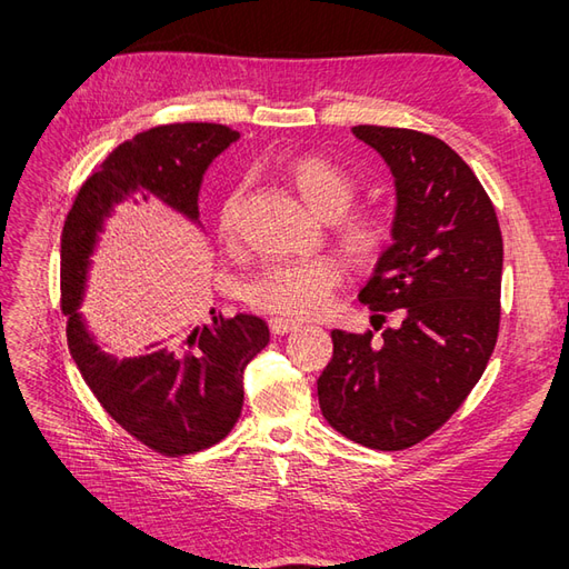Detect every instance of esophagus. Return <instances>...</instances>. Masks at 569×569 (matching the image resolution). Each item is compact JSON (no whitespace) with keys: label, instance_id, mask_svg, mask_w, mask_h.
Instances as JSON below:
<instances>
[{"label":"esophagus","instance_id":"1","mask_svg":"<svg viewBox=\"0 0 569 569\" xmlns=\"http://www.w3.org/2000/svg\"><path fill=\"white\" fill-rule=\"evenodd\" d=\"M269 328L273 335H288V332H296L298 330V322L293 320H283V318H273L269 322Z\"/></svg>","mask_w":569,"mask_h":569}]
</instances>
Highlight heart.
I'll return each mask as SVG.
<instances>
[{
	"instance_id": "obj_1",
	"label": "heart",
	"mask_w": 569,
	"mask_h": 569,
	"mask_svg": "<svg viewBox=\"0 0 569 569\" xmlns=\"http://www.w3.org/2000/svg\"><path fill=\"white\" fill-rule=\"evenodd\" d=\"M286 178L308 208L332 222V237L349 259L369 266L381 259L391 241V220L383 210H349L357 198V180L345 166L320 153L296 156L286 163ZM241 190H232L222 202L220 234L224 241L237 239V212ZM342 281V266L332 257H312L293 261H273L253 273L244 283V300L271 316L308 320L330 306L332 291Z\"/></svg>"
}]
</instances>
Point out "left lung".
<instances>
[{
  "mask_svg": "<svg viewBox=\"0 0 569 569\" xmlns=\"http://www.w3.org/2000/svg\"><path fill=\"white\" fill-rule=\"evenodd\" d=\"M396 178L393 244L359 300L373 318L398 310L381 340L332 330L318 379L330 426L371 450H406L440 430L485 373L501 322L503 241L475 171L432 134L359 124Z\"/></svg>",
  "mask_w": 569,
  "mask_h": 569,
  "instance_id": "8db88e82",
  "label": "left lung"
}]
</instances>
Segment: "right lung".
Here are the masks:
<instances>
[{"instance_id": "1", "label": "right lung", "mask_w": 569, "mask_h": 569, "mask_svg": "<svg viewBox=\"0 0 569 569\" xmlns=\"http://www.w3.org/2000/svg\"><path fill=\"white\" fill-rule=\"evenodd\" d=\"M237 137L239 131L208 122L141 131L88 176L60 237V310L68 316L70 355L112 420L166 457L200 452L227 438L244 403V367L269 345V325L244 312L220 316L196 330H176L159 352L114 359L94 345L78 308L94 241L114 204L159 198L198 220L202 173Z\"/></svg>"}]
</instances>
